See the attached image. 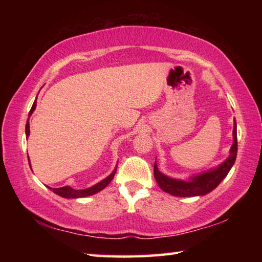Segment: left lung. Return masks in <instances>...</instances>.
I'll use <instances>...</instances> for the list:
<instances>
[{
	"instance_id": "obj_1",
	"label": "left lung",
	"mask_w": 262,
	"mask_h": 262,
	"mask_svg": "<svg viewBox=\"0 0 262 262\" xmlns=\"http://www.w3.org/2000/svg\"><path fill=\"white\" fill-rule=\"evenodd\" d=\"M237 126L236 121H234L233 143L231 149H230V156L225 159L220 166H217L214 170L207 171L205 173L192 177L188 181H185L170 178V177L163 174L162 172L158 170L157 164L155 162V179H156L158 186L164 190V192L174 195V196L188 198L208 194L221 184V181L227 177L229 171L231 170V167L237 157Z\"/></svg>"
}]
</instances>
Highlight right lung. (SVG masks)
Masks as SVG:
<instances>
[{
  "label": "right lung",
  "mask_w": 262,
  "mask_h": 262,
  "mask_svg": "<svg viewBox=\"0 0 262 262\" xmlns=\"http://www.w3.org/2000/svg\"><path fill=\"white\" fill-rule=\"evenodd\" d=\"M35 106H37V101L34 100V103L32 105V107H31L29 115H31L33 113V111L35 110ZM30 118V117H29ZM25 133H26V136L29 137L30 135V123H29V119H28V122H26V126H25ZM29 158V156H28ZM29 164H30V167H31V163H30V158H29ZM115 172H117V167L114 168V171L111 173L107 178H105L104 180H101L100 183L96 184L95 186H92V187H89L86 189H74L72 187H69V186H64V187H60V188H51L53 192L55 194L60 195L62 198H67V199H77V198H85V196H90V195H94L96 193L100 192L101 189H104L106 186H107L112 179L114 178V174Z\"/></svg>",
  "instance_id": "1"
}]
</instances>
